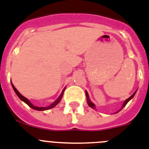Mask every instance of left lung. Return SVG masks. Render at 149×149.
<instances>
[{"label": "left lung", "mask_w": 149, "mask_h": 149, "mask_svg": "<svg viewBox=\"0 0 149 149\" xmlns=\"http://www.w3.org/2000/svg\"><path fill=\"white\" fill-rule=\"evenodd\" d=\"M136 91H137V90H136ZM136 91H135V93H134L132 94V95L131 96H130V97L129 98V99H127V100H125V102H123V106H122V107H121V109H120L118 110V112H116V113H117V112H119V111H121V110L123 109L124 108V107H125V105H126V104L128 103V102H129V100H131L132 99V98L134 97V95H135V94L136 93ZM86 95L87 104H88V105H89V107H91V108H93V109H95V104H94V103H93V102H92V101H91V100H90V99H89V94H88V93H87V91H86Z\"/></svg>", "instance_id": "1"}]
</instances>
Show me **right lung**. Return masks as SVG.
Instances as JSON below:
<instances>
[{
  "label": "right lung",
  "mask_w": 149,
  "mask_h": 149,
  "mask_svg": "<svg viewBox=\"0 0 149 149\" xmlns=\"http://www.w3.org/2000/svg\"><path fill=\"white\" fill-rule=\"evenodd\" d=\"M11 85H12V87H13V89H14V92H15V93L17 94V95L18 97L20 98V100H22L23 102H24L26 104H27V105H28V106H30L31 108L33 109H35V110H38V111H44V110H48V109H52V108H54V107H55V106L60 102V100H62L63 95V92H64V90H65V89H66V87H65V88L63 89L62 93H61V94L60 95V96H59V97H58L57 99H56V100L55 101H54V102L51 104V105H49V106H47V107H38V106H33V104L30 102V100H29L28 99H26V97H24V95H21V94H20V93L18 92L17 89H16L15 87H14V86L13 85V83H11Z\"/></svg>",
  "instance_id": "1"
}]
</instances>
